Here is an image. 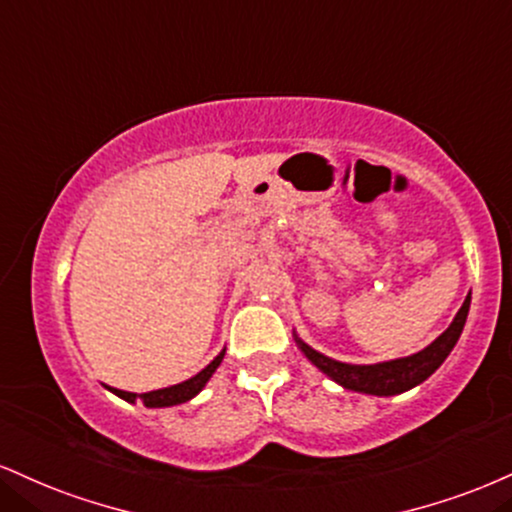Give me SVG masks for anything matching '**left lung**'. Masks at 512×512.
I'll list each match as a JSON object with an SVG mask.
<instances>
[{
  "instance_id": "8db88e82",
  "label": "left lung",
  "mask_w": 512,
  "mask_h": 512,
  "mask_svg": "<svg viewBox=\"0 0 512 512\" xmlns=\"http://www.w3.org/2000/svg\"><path fill=\"white\" fill-rule=\"evenodd\" d=\"M467 312H470V295L465 298V303L458 310L451 326L434 343H429L427 348L415 355L398 357V360L389 362H377V365H348V362L331 360V357L317 353L315 348L307 346L305 341H300L298 336H295V343H298V348L303 350L312 365L322 369L326 377L334 379L343 389L369 393V396H396V393H403L412 389V386L422 384L424 379L432 377L436 369L443 365V360L451 355L453 346L458 343L460 334H463Z\"/></svg>"
}]
</instances>
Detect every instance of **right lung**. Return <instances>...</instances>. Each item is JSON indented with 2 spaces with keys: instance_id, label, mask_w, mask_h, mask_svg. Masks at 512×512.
Segmentation results:
<instances>
[{
  "instance_id": "right-lung-1",
  "label": "right lung",
  "mask_w": 512,
  "mask_h": 512,
  "mask_svg": "<svg viewBox=\"0 0 512 512\" xmlns=\"http://www.w3.org/2000/svg\"><path fill=\"white\" fill-rule=\"evenodd\" d=\"M224 353L226 350H221V353L214 357L209 365L202 369V372H197L195 377H190L186 381H181V384H174V386H166V389H157V391H150V393H131V391H121V389H112V386H107L109 391L116 393V396L128 400V403H135V398H140L147 408H171V405H181V403H188L190 398H195L197 393L205 389V384L212 377L214 372H217V367L221 365V360H224Z\"/></svg>"
}]
</instances>
